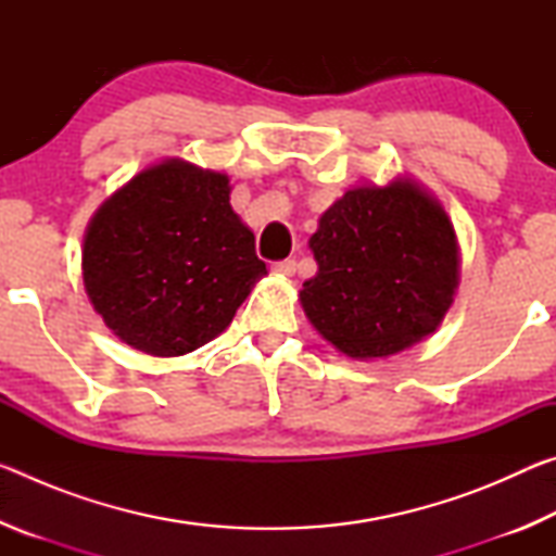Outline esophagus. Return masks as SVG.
Returning <instances> with one entry per match:
<instances>
[{"label":"esophagus","instance_id":"esophagus-1","mask_svg":"<svg viewBox=\"0 0 556 556\" xmlns=\"http://www.w3.org/2000/svg\"><path fill=\"white\" fill-rule=\"evenodd\" d=\"M271 271H277V275H285L291 277L296 271V260H279L271 265Z\"/></svg>","mask_w":556,"mask_h":556}]
</instances>
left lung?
Wrapping results in <instances>:
<instances>
[{
	"mask_svg": "<svg viewBox=\"0 0 556 556\" xmlns=\"http://www.w3.org/2000/svg\"><path fill=\"white\" fill-rule=\"evenodd\" d=\"M316 277L299 291L308 321L357 361L437 331L458 287V242L437 199L409 178L345 191L308 240Z\"/></svg>",
	"mask_w": 556,
	"mask_h": 556,
	"instance_id": "8db88e82",
	"label": "left lung"
}]
</instances>
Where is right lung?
I'll use <instances>...</instances> for the list:
<instances>
[{"label":"right lung","mask_w":556,"mask_h":556,"mask_svg":"<svg viewBox=\"0 0 556 556\" xmlns=\"http://www.w3.org/2000/svg\"><path fill=\"white\" fill-rule=\"evenodd\" d=\"M267 275L225 174L168 159L100 205L83 242L88 299L119 341L174 357L213 341Z\"/></svg>","instance_id":"add662e5"}]
</instances>
